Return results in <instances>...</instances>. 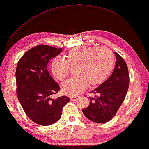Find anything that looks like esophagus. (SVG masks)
Listing matches in <instances>:
<instances>
[{
  "label": "esophagus",
  "instance_id": "esophagus-1",
  "mask_svg": "<svg viewBox=\"0 0 149 149\" xmlns=\"http://www.w3.org/2000/svg\"><path fill=\"white\" fill-rule=\"evenodd\" d=\"M79 98V97L78 96H74V97H70V100L71 101H75V100H77V99Z\"/></svg>",
  "mask_w": 149,
  "mask_h": 149
}]
</instances>
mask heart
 Wrapping results in <instances>:
<instances>
[{
	"mask_svg": "<svg viewBox=\"0 0 149 149\" xmlns=\"http://www.w3.org/2000/svg\"><path fill=\"white\" fill-rule=\"evenodd\" d=\"M66 60L55 57L50 63V71L56 79L63 81L70 73V66L75 67L77 76L62 85L65 95L75 96L86 90L89 85L95 87L103 84L109 76L115 64L112 52L105 47L79 46L70 49Z\"/></svg>",
	"mask_w": 149,
	"mask_h": 149,
	"instance_id": "1",
	"label": "heart"
}]
</instances>
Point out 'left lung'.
<instances>
[{
  "instance_id": "1",
  "label": "left lung",
  "mask_w": 149,
  "mask_h": 149,
  "mask_svg": "<svg viewBox=\"0 0 149 149\" xmlns=\"http://www.w3.org/2000/svg\"><path fill=\"white\" fill-rule=\"evenodd\" d=\"M116 63L113 72L105 81L91 93L95 97H89L90 103L82 112L90 121L103 123L115 116L123 102L129 86V75L127 63L117 52Z\"/></svg>"
}]
</instances>
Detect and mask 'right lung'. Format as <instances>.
Instances as JSON below:
<instances>
[{
  "mask_svg": "<svg viewBox=\"0 0 149 149\" xmlns=\"http://www.w3.org/2000/svg\"><path fill=\"white\" fill-rule=\"evenodd\" d=\"M62 51V48L38 45L24 54L16 67L18 100L27 116L40 125H49L58 121L63 107L70 101L65 95L52 97L60 90V86L47 70L49 60Z\"/></svg>",
  "mask_w": 149,
  "mask_h": 149,
  "instance_id": "1",
  "label": "right lung"
}]
</instances>
